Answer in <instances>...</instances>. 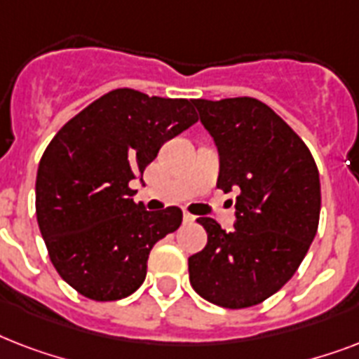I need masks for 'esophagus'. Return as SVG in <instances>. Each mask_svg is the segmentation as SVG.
<instances>
[{"label": "esophagus", "mask_w": 359, "mask_h": 359, "mask_svg": "<svg viewBox=\"0 0 359 359\" xmlns=\"http://www.w3.org/2000/svg\"><path fill=\"white\" fill-rule=\"evenodd\" d=\"M182 219H184V224H194V222H196V216H194V214H190V212H184Z\"/></svg>", "instance_id": "esophagus-1"}]
</instances>
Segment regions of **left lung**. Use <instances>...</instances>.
<instances>
[{
    "mask_svg": "<svg viewBox=\"0 0 359 359\" xmlns=\"http://www.w3.org/2000/svg\"><path fill=\"white\" fill-rule=\"evenodd\" d=\"M194 104L218 147V188L236 191V222L225 231L197 218L208 242L188 259L190 283L216 306H257L294 276L317 235V163L300 135L257 98Z\"/></svg>",
    "mask_w": 359,
    "mask_h": 359,
    "instance_id": "1",
    "label": "left lung"
}]
</instances>
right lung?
<instances>
[{
  "label": "right lung",
  "mask_w": 359,
  "mask_h": 359,
  "mask_svg": "<svg viewBox=\"0 0 359 359\" xmlns=\"http://www.w3.org/2000/svg\"><path fill=\"white\" fill-rule=\"evenodd\" d=\"M194 123L191 100L115 89L50 141L36 171V222L50 261L80 294L121 300L145 281L152 245L179 229L182 210L149 212L130 180Z\"/></svg>",
  "instance_id": "1"
}]
</instances>
